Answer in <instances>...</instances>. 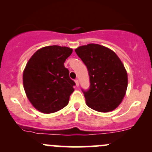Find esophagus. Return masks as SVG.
I'll list each match as a JSON object with an SVG mask.
<instances>
[{"instance_id": "esophagus-1", "label": "esophagus", "mask_w": 152, "mask_h": 152, "mask_svg": "<svg viewBox=\"0 0 152 152\" xmlns=\"http://www.w3.org/2000/svg\"><path fill=\"white\" fill-rule=\"evenodd\" d=\"M75 83H76V86H79V82H78V79H76V80H75Z\"/></svg>"}]
</instances>
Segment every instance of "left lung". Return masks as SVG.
Listing matches in <instances>:
<instances>
[{
    "label": "left lung",
    "mask_w": 152,
    "mask_h": 152,
    "mask_svg": "<svg viewBox=\"0 0 152 152\" xmlns=\"http://www.w3.org/2000/svg\"><path fill=\"white\" fill-rule=\"evenodd\" d=\"M75 51L89 75V88L82 89L86 105L99 112L114 110L124 97L128 83L121 60L113 50L94 43L79 46Z\"/></svg>",
    "instance_id": "1"
}]
</instances>
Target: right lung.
Returning a JSON list of instances; mask_svg holds the SVG:
<instances>
[{"label":"right lung","mask_w":152,"mask_h":152,"mask_svg":"<svg viewBox=\"0 0 152 152\" xmlns=\"http://www.w3.org/2000/svg\"><path fill=\"white\" fill-rule=\"evenodd\" d=\"M73 50L50 46L38 50L26 64L23 74L24 90L32 105L41 112L50 114L69 104L75 82L64 66Z\"/></svg>","instance_id":"obj_1"}]
</instances>
